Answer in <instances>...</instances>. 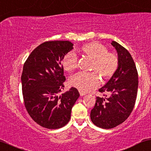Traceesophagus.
<instances>
[{"label": "esophagus", "mask_w": 151, "mask_h": 151, "mask_svg": "<svg viewBox=\"0 0 151 151\" xmlns=\"http://www.w3.org/2000/svg\"><path fill=\"white\" fill-rule=\"evenodd\" d=\"M79 93H80V96H84L86 95V93L84 92H82L81 91H79Z\"/></svg>", "instance_id": "1"}]
</instances>
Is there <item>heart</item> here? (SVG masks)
Listing matches in <instances>:
<instances>
[{
    "label": "heart",
    "mask_w": 151,
    "mask_h": 151,
    "mask_svg": "<svg viewBox=\"0 0 151 151\" xmlns=\"http://www.w3.org/2000/svg\"><path fill=\"white\" fill-rule=\"evenodd\" d=\"M81 51L85 56L93 59L91 70L96 72H79L72 76L70 79V84L83 92H88L94 89L100 83V77L103 79H109L117 71L119 61L115 53L109 52L104 45L97 42L84 44ZM64 70L68 72H73L77 68V58L74 52L65 54L62 60Z\"/></svg>",
    "instance_id": "b5f03b06"
}]
</instances>
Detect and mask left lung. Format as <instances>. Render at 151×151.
I'll return each instance as SVG.
<instances>
[{"mask_svg":"<svg viewBox=\"0 0 151 151\" xmlns=\"http://www.w3.org/2000/svg\"><path fill=\"white\" fill-rule=\"evenodd\" d=\"M111 44L117 51L119 65L113 77L99 89L107 95L97 97L91 112L93 123L103 129L114 128L129 117L138 89V73L130 53L115 41Z\"/></svg>","mask_w":151,"mask_h":151,"instance_id":"1","label":"left lung"}]
</instances>
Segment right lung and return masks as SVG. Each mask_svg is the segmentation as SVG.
<instances>
[{
    "instance_id": "right-lung-1",
    "label": "right lung",
    "mask_w": 151,
    "mask_h": 151,
    "mask_svg": "<svg viewBox=\"0 0 151 151\" xmlns=\"http://www.w3.org/2000/svg\"><path fill=\"white\" fill-rule=\"evenodd\" d=\"M73 45L70 41L45 42L32 51L24 65L21 81L25 106L33 121L45 128L67 125L79 97L73 87L60 95L65 81L62 60Z\"/></svg>"
}]
</instances>
